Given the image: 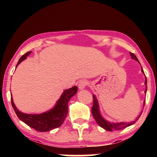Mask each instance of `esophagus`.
Instances as JSON below:
<instances>
[{
	"label": "esophagus",
	"instance_id": "obj_1",
	"mask_svg": "<svg viewBox=\"0 0 157 157\" xmlns=\"http://www.w3.org/2000/svg\"><path fill=\"white\" fill-rule=\"evenodd\" d=\"M87 84H88V82H87V81L86 80H81L79 81V84H78V88L79 90H83L85 89V87H86V86L87 85Z\"/></svg>",
	"mask_w": 157,
	"mask_h": 157
}]
</instances>
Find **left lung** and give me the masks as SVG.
<instances>
[{
	"mask_svg": "<svg viewBox=\"0 0 157 157\" xmlns=\"http://www.w3.org/2000/svg\"><path fill=\"white\" fill-rule=\"evenodd\" d=\"M129 54L131 55L132 59L136 60L138 62L140 63L139 59H137L136 55H135L134 53L129 52ZM141 72L143 74H145L142 67H141ZM145 94H146V92H147V78H146V77H145ZM93 98H94V105H93V107L91 109V112L93 114V116L94 117L95 120L96 121V123L98 124V125L102 127V128L105 129V130H107V131L112 132L113 130H120V129H123L124 128H125V127H127L130 125H132V124H134L138 120H139L140 115H141V113H140V115H139V116L137 117V118H136V120L134 121L130 122V123H124V122H120V123H111V122L105 120V119L102 117V116L101 115L100 111V108H99V104H98V101L95 95H93ZM145 100H144V102H143V107H144L145 106Z\"/></svg>",
	"mask_w": 157,
	"mask_h": 157,
	"instance_id": "1",
	"label": "left lung"
}]
</instances>
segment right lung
<instances>
[{"label":"right lung","mask_w":157,"mask_h":157,"mask_svg":"<svg viewBox=\"0 0 157 157\" xmlns=\"http://www.w3.org/2000/svg\"><path fill=\"white\" fill-rule=\"evenodd\" d=\"M31 52H26L21 57L17 63L16 68L21 62L25 60ZM78 92V87L74 86L72 88L63 91L56 105L51 109L39 114H28L20 111L16 107L11 95V102L18 118L32 128L38 132H48L62 125L68 113V103L73 95Z\"/></svg>","instance_id":"right-lung-1"}]
</instances>
